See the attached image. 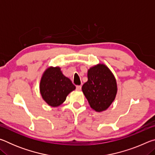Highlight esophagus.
I'll return each mask as SVG.
<instances>
[{
    "label": "esophagus",
    "mask_w": 155,
    "mask_h": 155,
    "mask_svg": "<svg viewBox=\"0 0 155 155\" xmlns=\"http://www.w3.org/2000/svg\"><path fill=\"white\" fill-rule=\"evenodd\" d=\"M76 89H77V90L80 91L81 90V85H77V87H76Z\"/></svg>",
    "instance_id": "obj_1"
}]
</instances>
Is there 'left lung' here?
Returning a JSON list of instances; mask_svg holds the SVG:
<instances>
[{
	"instance_id": "left-lung-1",
	"label": "left lung",
	"mask_w": 155,
	"mask_h": 155,
	"mask_svg": "<svg viewBox=\"0 0 155 155\" xmlns=\"http://www.w3.org/2000/svg\"><path fill=\"white\" fill-rule=\"evenodd\" d=\"M88 81L82 90L93 109L98 112L106 110L114 101L117 93L116 81L106 65L99 64L88 70Z\"/></svg>"
}]
</instances>
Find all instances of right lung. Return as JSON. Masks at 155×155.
Returning <instances> with one entry per match:
<instances>
[{
  "label": "right lung",
  "instance_id": "obj_1",
  "mask_svg": "<svg viewBox=\"0 0 155 155\" xmlns=\"http://www.w3.org/2000/svg\"><path fill=\"white\" fill-rule=\"evenodd\" d=\"M40 93L49 105L57 107L64 103L75 86L62 74L60 68H49L44 73L40 82Z\"/></svg>",
  "mask_w": 155,
  "mask_h": 155
}]
</instances>
